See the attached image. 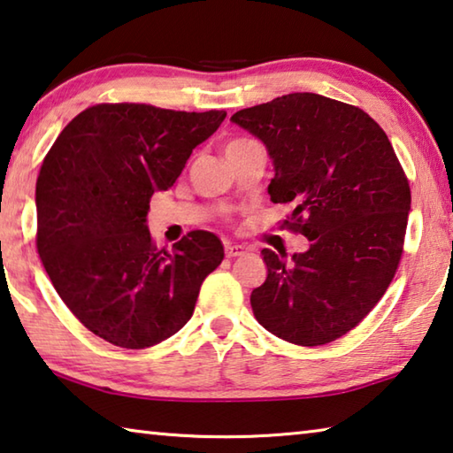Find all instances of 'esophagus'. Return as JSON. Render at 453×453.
<instances>
[{
    "label": "esophagus",
    "mask_w": 453,
    "mask_h": 453,
    "mask_svg": "<svg viewBox=\"0 0 453 453\" xmlns=\"http://www.w3.org/2000/svg\"><path fill=\"white\" fill-rule=\"evenodd\" d=\"M244 253V247L242 244H234V242H225V255L228 258H234V257H241Z\"/></svg>",
    "instance_id": "1"
}]
</instances>
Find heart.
Segmentation results:
<instances>
[{
  "instance_id": "obj_1",
  "label": "heart",
  "mask_w": 453,
  "mask_h": 453,
  "mask_svg": "<svg viewBox=\"0 0 453 453\" xmlns=\"http://www.w3.org/2000/svg\"><path fill=\"white\" fill-rule=\"evenodd\" d=\"M236 142H241V140H236ZM231 144H234V142H231Z\"/></svg>"
}]
</instances>
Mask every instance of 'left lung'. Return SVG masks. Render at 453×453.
I'll return each instance as SVG.
<instances>
[{
  "label": "left lung",
  "instance_id": "1",
  "mask_svg": "<svg viewBox=\"0 0 453 453\" xmlns=\"http://www.w3.org/2000/svg\"><path fill=\"white\" fill-rule=\"evenodd\" d=\"M231 120L265 144L271 200L295 204L291 228L311 242L291 258L261 250L266 279L250 293L257 321L288 343H331L377 305L402 258L411 192L394 146L363 110L311 92Z\"/></svg>",
  "mask_w": 453,
  "mask_h": 453
}]
</instances>
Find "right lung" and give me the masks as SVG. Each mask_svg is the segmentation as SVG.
<instances>
[{
  "label": "right lung",
  "mask_w": 453,
  "mask_h": 453,
  "mask_svg": "<svg viewBox=\"0 0 453 453\" xmlns=\"http://www.w3.org/2000/svg\"><path fill=\"white\" fill-rule=\"evenodd\" d=\"M225 118L98 104L50 148L35 184L38 253L62 301L108 343L144 349L180 331L225 257L206 231L160 250L146 225L150 196L173 187Z\"/></svg>",
  "instance_id": "1"
}]
</instances>
